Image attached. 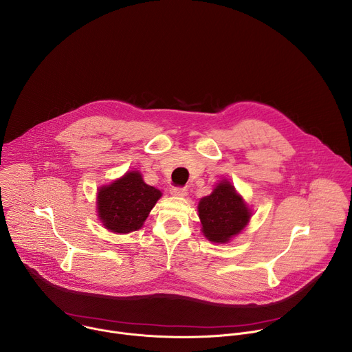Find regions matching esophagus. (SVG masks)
I'll list each match as a JSON object with an SVG mask.
<instances>
[{
  "label": "esophagus",
  "mask_w": 352,
  "mask_h": 352,
  "mask_svg": "<svg viewBox=\"0 0 352 352\" xmlns=\"http://www.w3.org/2000/svg\"><path fill=\"white\" fill-rule=\"evenodd\" d=\"M170 194L173 197H186L187 195V188L186 187H172Z\"/></svg>",
  "instance_id": "esophagus-1"
}]
</instances>
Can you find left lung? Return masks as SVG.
Masks as SVG:
<instances>
[{
    "label": "left lung",
    "mask_w": 352,
    "mask_h": 352,
    "mask_svg": "<svg viewBox=\"0 0 352 352\" xmlns=\"http://www.w3.org/2000/svg\"><path fill=\"white\" fill-rule=\"evenodd\" d=\"M198 216L204 235L214 243H226L249 223L252 210L228 180H221L210 195L201 198Z\"/></svg>",
    "instance_id": "obj_1"
}]
</instances>
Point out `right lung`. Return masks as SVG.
Masks as SVG:
<instances>
[{"label":"right lung","instance_id":"right-lung-1","mask_svg":"<svg viewBox=\"0 0 352 352\" xmlns=\"http://www.w3.org/2000/svg\"><path fill=\"white\" fill-rule=\"evenodd\" d=\"M162 192L143 182L140 172H126L98 191V216L111 232L139 230Z\"/></svg>","mask_w":352,"mask_h":352}]
</instances>
